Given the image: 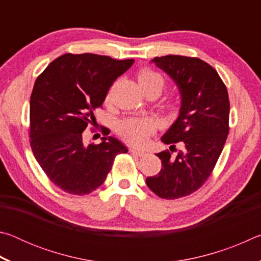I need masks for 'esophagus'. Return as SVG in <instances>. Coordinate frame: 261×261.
Listing matches in <instances>:
<instances>
[{
  "instance_id": "esophagus-1",
  "label": "esophagus",
  "mask_w": 261,
  "mask_h": 261,
  "mask_svg": "<svg viewBox=\"0 0 261 261\" xmlns=\"http://www.w3.org/2000/svg\"><path fill=\"white\" fill-rule=\"evenodd\" d=\"M130 152L136 154V155H138V156H144L145 154H146V152L145 151H141V149H137V148H130Z\"/></svg>"
}]
</instances>
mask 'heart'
<instances>
[{
    "label": "heart",
    "mask_w": 261,
    "mask_h": 261,
    "mask_svg": "<svg viewBox=\"0 0 261 261\" xmlns=\"http://www.w3.org/2000/svg\"><path fill=\"white\" fill-rule=\"evenodd\" d=\"M137 79L147 96L155 94L160 95L166 87V79L160 72L151 68H143L137 73ZM110 94L107 95L106 100H109ZM162 110L168 116H173L178 109V105L175 100H167L162 105ZM154 122L145 117H129L121 121L117 124V134L120 135L126 143L135 146H141L146 143L149 135L154 131Z\"/></svg>",
    "instance_id": "heart-1"
}]
</instances>
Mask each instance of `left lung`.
Wrapping results in <instances>:
<instances>
[{"label":"left lung","instance_id":"left-lung-1","mask_svg":"<svg viewBox=\"0 0 261 261\" xmlns=\"http://www.w3.org/2000/svg\"><path fill=\"white\" fill-rule=\"evenodd\" d=\"M152 62L174 79L182 105L179 116L161 140L182 143L183 151L158 153L162 169L146 178L147 187L162 199H178L205 184L218 162L229 134V96L216 70L198 57L167 55Z\"/></svg>","mask_w":261,"mask_h":261}]
</instances>
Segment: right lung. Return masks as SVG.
Segmentation results:
<instances>
[{"label": "right lung", "instance_id": "1", "mask_svg": "<svg viewBox=\"0 0 261 261\" xmlns=\"http://www.w3.org/2000/svg\"><path fill=\"white\" fill-rule=\"evenodd\" d=\"M134 60L96 54L57 57L35 81L30 100V144L47 177L67 193L84 196L105 182L126 147L102 127V143L84 144L93 110Z\"/></svg>", "mask_w": 261, "mask_h": 261}]
</instances>
